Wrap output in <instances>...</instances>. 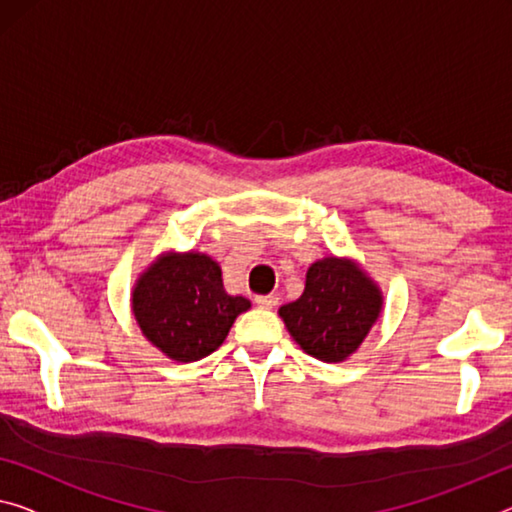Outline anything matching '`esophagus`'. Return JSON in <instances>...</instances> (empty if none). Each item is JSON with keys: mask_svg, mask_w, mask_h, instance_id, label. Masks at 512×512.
<instances>
[{"mask_svg": "<svg viewBox=\"0 0 512 512\" xmlns=\"http://www.w3.org/2000/svg\"><path fill=\"white\" fill-rule=\"evenodd\" d=\"M256 304L261 306V309H274V306L279 304V295H258Z\"/></svg>", "mask_w": 512, "mask_h": 512, "instance_id": "obj_1", "label": "esophagus"}]
</instances>
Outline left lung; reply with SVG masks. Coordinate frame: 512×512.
I'll use <instances>...</instances> for the list:
<instances>
[{
	"label": "left lung",
	"instance_id": "8db88e82",
	"mask_svg": "<svg viewBox=\"0 0 512 512\" xmlns=\"http://www.w3.org/2000/svg\"><path fill=\"white\" fill-rule=\"evenodd\" d=\"M384 309V295L348 256H325L306 270L304 293L279 316L295 343L325 364L355 355Z\"/></svg>",
	"mask_w": 512,
	"mask_h": 512
}]
</instances>
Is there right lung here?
<instances>
[{"label":"right lung","instance_id":"1","mask_svg":"<svg viewBox=\"0 0 512 512\" xmlns=\"http://www.w3.org/2000/svg\"><path fill=\"white\" fill-rule=\"evenodd\" d=\"M130 304L141 334L180 364L215 352L251 309L247 297L226 293L222 267L203 251L157 256L137 277Z\"/></svg>","mask_w":512,"mask_h":512}]
</instances>
